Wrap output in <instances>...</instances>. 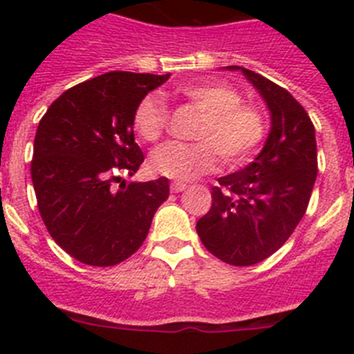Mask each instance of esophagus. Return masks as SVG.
Segmentation results:
<instances>
[{
	"mask_svg": "<svg viewBox=\"0 0 354 354\" xmlns=\"http://www.w3.org/2000/svg\"><path fill=\"white\" fill-rule=\"evenodd\" d=\"M186 184L184 183H171V192L174 193H180V192H184V189H186Z\"/></svg>",
	"mask_w": 354,
	"mask_h": 354,
	"instance_id": "obj_1",
	"label": "esophagus"
}]
</instances>
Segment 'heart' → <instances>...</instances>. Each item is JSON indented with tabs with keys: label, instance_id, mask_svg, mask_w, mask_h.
Returning a JSON list of instances; mask_svg holds the SVG:
<instances>
[{
	"label": "heart",
	"instance_id": "obj_1",
	"mask_svg": "<svg viewBox=\"0 0 354 354\" xmlns=\"http://www.w3.org/2000/svg\"><path fill=\"white\" fill-rule=\"evenodd\" d=\"M180 93L204 115L196 131L198 143L170 142L150 154L152 171L170 179L192 180L216 170L220 152L228 162H243L261 145L266 120L261 109L243 104L236 88L223 83L186 84ZM133 124L145 142H158L168 124L167 104L159 93H149L134 109Z\"/></svg>",
	"mask_w": 354,
	"mask_h": 354
}]
</instances>
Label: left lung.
I'll list each match as a JSON object with an SVG mask.
<instances>
[{
  "instance_id": "left-lung-1",
  "label": "left lung",
  "mask_w": 354,
  "mask_h": 354,
  "mask_svg": "<svg viewBox=\"0 0 354 354\" xmlns=\"http://www.w3.org/2000/svg\"><path fill=\"white\" fill-rule=\"evenodd\" d=\"M225 68L239 71L264 99L271 129L257 158L218 179L196 232L220 261L253 266L273 255L305 214L317 177L315 129L286 88L239 65Z\"/></svg>"
}]
</instances>
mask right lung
<instances>
[{
  "instance_id": "right-lung-1",
  "label": "right lung",
  "mask_w": 354,
  "mask_h": 354,
  "mask_svg": "<svg viewBox=\"0 0 354 354\" xmlns=\"http://www.w3.org/2000/svg\"><path fill=\"white\" fill-rule=\"evenodd\" d=\"M170 74L113 71L62 93L37 127L31 180L44 225L56 245L88 266L120 264L142 246L168 179L126 180L143 152L134 142V109Z\"/></svg>"
}]
</instances>
